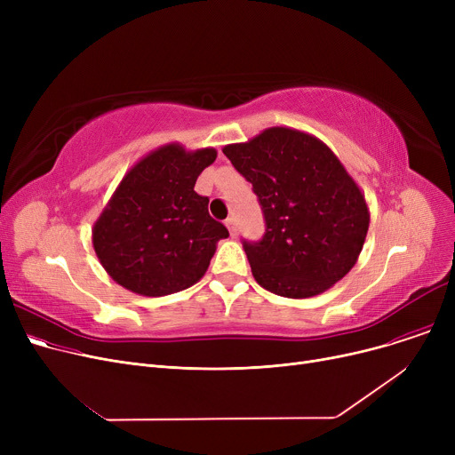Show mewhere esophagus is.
<instances>
[{"label": "esophagus", "mask_w": 455, "mask_h": 455, "mask_svg": "<svg viewBox=\"0 0 455 455\" xmlns=\"http://www.w3.org/2000/svg\"><path fill=\"white\" fill-rule=\"evenodd\" d=\"M225 225H227V228H228V232H230V235H232V237H235V235H237V227H235V220H234V218H228V220L225 221Z\"/></svg>", "instance_id": "1"}]
</instances>
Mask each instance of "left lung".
Wrapping results in <instances>:
<instances>
[{"label":"left lung","instance_id":"left-lung-1","mask_svg":"<svg viewBox=\"0 0 455 455\" xmlns=\"http://www.w3.org/2000/svg\"><path fill=\"white\" fill-rule=\"evenodd\" d=\"M223 153L251 184L266 234L243 242L254 280L288 299L324 293L363 249L371 213L363 191L324 141L291 127H269Z\"/></svg>","mask_w":455,"mask_h":455}]
</instances>
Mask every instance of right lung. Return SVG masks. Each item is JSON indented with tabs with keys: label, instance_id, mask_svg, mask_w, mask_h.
<instances>
[{
	"label": "right lung",
	"instance_id": "add662e5",
	"mask_svg": "<svg viewBox=\"0 0 455 455\" xmlns=\"http://www.w3.org/2000/svg\"><path fill=\"white\" fill-rule=\"evenodd\" d=\"M218 151H188L177 141L141 156L95 220L92 245L108 276L143 297H164L197 283L228 235L194 189Z\"/></svg>",
	"mask_w": 455,
	"mask_h": 455
}]
</instances>
